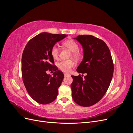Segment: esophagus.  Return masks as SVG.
Masks as SVG:
<instances>
[{
  "label": "esophagus",
  "mask_w": 133,
  "mask_h": 133,
  "mask_svg": "<svg viewBox=\"0 0 133 133\" xmlns=\"http://www.w3.org/2000/svg\"><path fill=\"white\" fill-rule=\"evenodd\" d=\"M64 76H65V77H66V76H70V74H66V73H64Z\"/></svg>",
  "instance_id": "esophagus-1"
}]
</instances>
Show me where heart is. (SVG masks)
I'll use <instances>...</instances> for the list:
<instances>
[{"instance_id": "1", "label": "heart", "mask_w": 133, "mask_h": 133, "mask_svg": "<svg viewBox=\"0 0 133 133\" xmlns=\"http://www.w3.org/2000/svg\"><path fill=\"white\" fill-rule=\"evenodd\" d=\"M63 45L64 47L68 48L72 52V56L75 59H79L82 57L81 53L78 51L79 46L78 44L74 41L72 39H69L64 42L63 43ZM51 57L55 60H57L59 58V50L57 46L54 45L52 47L51 49ZM75 65V63L73 60H62L59 62L57 64V66L62 71L68 73Z\"/></svg>"}]
</instances>
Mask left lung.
<instances>
[{
    "label": "left lung",
    "instance_id": "left-lung-1",
    "mask_svg": "<svg viewBox=\"0 0 133 133\" xmlns=\"http://www.w3.org/2000/svg\"><path fill=\"white\" fill-rule=\"evenodd\" d=\"M81 44L83 59L76 69L86 73L83 79L71 76L72 98L78 105L90 107L101 99L110 85L114 71L110 51L106 43L90 35H78L73 38Z\"/></svg>",
    "mask_w": 133,
    "mask_h": 133
}]
</instances>
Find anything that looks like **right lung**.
I'll list each match as a JSON object with an SVG mask.
<instances>
[{"instance_id":"add662e5","label":"right lung","mask_w":133,"mask_h":133,"mask_svg":"<svg viewBox=\"0 0 133 133\" xmlns=\"http://www.w3.org/2000/svg\"><path fill=\"white\" fill-rule=\"evenodd\" d=\"M43 32L36 35L26 45L22 58L23 83L31 98L41 104L54 101L58 94L64 74L54 65L51 49L56 43L67 37ZM48 69L55 72L54 76L46 73Z\"/></svg>"}]
</instances>
